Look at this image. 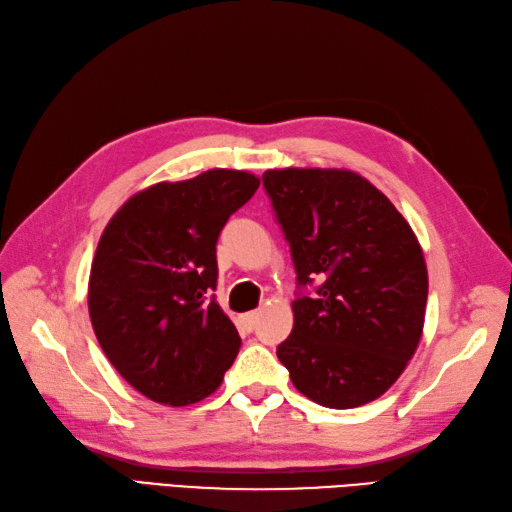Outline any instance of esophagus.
Instances as JSON below:
<instances>
[{"label":"esophagus","instance_id":"obj_1","mask_svg":"<svg viewBox=\"0 0 512 512\" xmlns=\"http://www.w3.org/2000/svg\"><path fill=\"white\" fill-rule=\"evenodd\" d=\"M257 320H259V314L257 312H248L240 318V325L246 329V331H253L257 327Z\"/></svg>","mask_w":512,"mask_h":512}]
</instances>
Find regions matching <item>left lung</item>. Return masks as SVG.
Here are the masks:
<instances>
[{"label":"left lung","instance_id":"1","mask_svg":"<svg viewBox=\"0 0 512 512\" xmlns=\"http://www.w3.org/2000/svg\"><path fill=\"white\" fill-rule=\"evenodd\" d=\"M296 270L292 334L277 347L292 384L325 408L375 401L419 347L427 268L395 205L351 170L264 172Z\"/></svg>","mask_w":512,"mask_h":512}]
</instances>
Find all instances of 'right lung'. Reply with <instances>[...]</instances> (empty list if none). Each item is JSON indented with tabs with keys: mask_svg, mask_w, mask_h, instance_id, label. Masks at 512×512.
I'll list each match as a JSON object with an SVG mask.
<instances>
[{
	"mask_svg": "<svg viewBox=\"0 0 512 512\" xmlns=\"http://www.w3.org/2000/svg\"><path fill=\"white\" fill-rule=\"evenodd\" d=\"M257 187L244 170H207L130 196L106 224L91 264L89 316L106 358L144 397L165 406L205 399L240 351V334L213 296L216 244Z\"/></svg>",
	"mask_w": 512,
	"mask_h": 512,
	"instance_id": "obj_1",
	"label": "right lung"
}]
</instances>
